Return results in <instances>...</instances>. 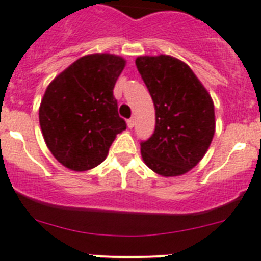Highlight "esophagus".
<instances>
[{
	"label": "esophagus",
	"mask_w": 261,
	"mask_h": 261,
	"mask_svg": "<svg viewBox=\"0 0 261 261\" xmlns=\"http://www.w3.org/2000/svg\"><path fill=\"white\" fill-rule=\"evenodd\" d=\"M126 124H128V128L132 129L133 126H135V118H129L128 121H126Z\"/></svg>",
	"instance_id": "esophagus-1"
}]
</instances>
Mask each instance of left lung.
I'll return each mask as SVG.
<instances>
[{
  "label": "left lung",
  "mask_w": 261,
  "mask_h": 261,
  "mask_svg": "<svg viewBox=\"0 0 261 261\" xmlns=\"http://www.w3.org/2000/svg\"><path fill=\"white\" fill-rule=\"evenodd\" d=\"M136 66L156 111L153 135L141 143L144 163L164 177L187 173L203 159L215 135L212 98L177 58L141 56Z\"/></svg>",
  "instance_id": "1"
}]
</instances>
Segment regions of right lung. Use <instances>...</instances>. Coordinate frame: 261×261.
Here are the masks:
<instances>
[{"mask_svg": "<svg viewBox=\"0 0 261 261\" xmlns=\"http://www.w3.org/2000/svg\"><path fill=\"white\" fill-rule=\"evenodd\" d=\"M125 66L118 56L89 55L74 61L46 88L40 125L51 154L83 172L105 160L116 135L126 129L113 88Z\"/></svg>", "mask_w": 261, "mask_h": 261, "instance_id": "obj_1", "label": "right lung"}]
</instances>
